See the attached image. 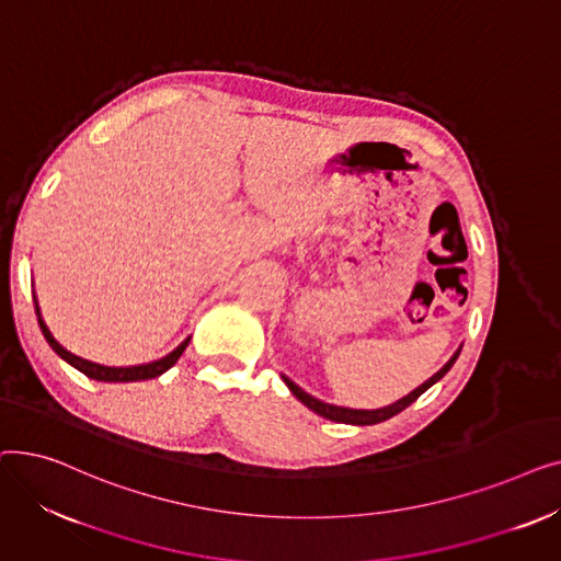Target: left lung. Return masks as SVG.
<instances>
[{"instance_id": "obj_1", "label": "left lung", "mask_w": 561, "mask_h": 561, "mask_svg": "<svg viewBox=\"0 0 561 561\" xmlns=\"http://www.w3.org/2000/svg\"><path fill=\"white\" fill-rule=\"evenodd\" d=\"M459 352H461V347L455 352V355L450 357V362H448L444 368H440L438 373H434L427 381H423V385H421L419 389H414L411 393H407L404 398H400L398 402H393V404H389V407H381V409H347V407L328 404V402H322V400L309 396L307 391H302V389L296 385V381H290L286 375H282V379L286 381V387L290 389L293 396H296L305 407H309L311 411H316V414L322 416V419L334 421V423H347V425H375V423H381V421H389L391 416L400 414L402 409H407L411 402H416L432 385H436V381L453 368V364H455L457 357H459Z\"/></svg>"}]
</instances>
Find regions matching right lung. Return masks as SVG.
I'll return each mask as SVG.
<instances>
[{
    "instance_id": "1",
    "label": "right lung",
    "mask_w": 561,
    "mask_h": 561,
    "mask_svg": "<svg viewBox=\"0 0 561 561\" xmlns=\"http://www.w3.org/2000/svg\"><path fill=\"white\" fill-rule=\"evenodd\" d=\"M34 302H36V316H38V325H41V332L45 336V341L49 343V347L56 352L58 357H61L64 362H68L72 368H77L79 373H83L85 377L91 379H98V381H140V379H152V377H159L163 375L168 368H172L176 364V359H180L184 355V350L188 345L191 339H186L184 343L176 345L170 355H165L163 359H157V362H150V364H140V366H102V364H95V362H88V359H81L77 355H72L70 350H66L61 343H58L51 332L47 330L45 320L41 318V309H38V300L34 296Z\"/></svg>"
}]
</instances>
